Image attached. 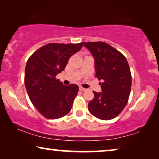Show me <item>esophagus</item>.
Wrapping results in <instances>:
<instances>
[{
	"label": "esophagus",
	"mask_w": 159,
	"mask_h": 159,
	"mask_svg": "<svg viewBox=\"0 0 159 159\" xmlns=\"http://www.w3.org/2000/svg\"><path fill=\"white\" fill-rule=\"evenodd\" d=\"M79 89L81 90V91H82V92H85V91L87 90V89H86L82 87V86H79Z\"/></svg>",
	"instance_id": "34e87169"
}]
</instances>
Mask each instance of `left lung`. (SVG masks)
Wrapping results in <instances>:
<instances>
[{"label":"left lung","mask_w":159,"mask_h":159,"mask_svg":"<svg viewBox=\"0 0 159 159\" xmlns=\"http://www.w3.org/2000/svg\"><path fill=\"white\" fill-rule=\"evenodd\" d=\"M94 60L96 77L102 92H93L94 97L89 102V111L102 120L113 119L127 104L132 86L130 68L125 57L104 42L83 43Z\"/></svg>","instance_id":"1"}]
</instances>
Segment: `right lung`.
I'll list each match as a JSON object with an SVG mask.
<instances>
[{
  "label": "right lung",
  "mask_w": 159,
  "mask_h": 159,
  "mask_svg": "<svg viewBox=\"0 0 159 159\" xmlns=\"http://www.w3.org/2000/svg\"><path fill=\"white\" fill-rule=\"evenodd\" d=\"M80 43H48L27 60L25 84L30 99L48 119L62 118L70 111L78 86H65L56 75L64 70L70 57L82 48Z\"/></svg>",
  "instance_id": "obj_1"
}]
</instances>
